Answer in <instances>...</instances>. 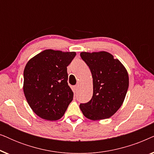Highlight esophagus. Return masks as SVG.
I'll return each instance as SVG.
<instances>
[{"label":"esophagus","instance_id":"1","mask_svg":"<svg viewBox=\"0 0 154 154\" xmlns=\"http://www.w3.org/2000/svg\"><path fill=\"white\" fill-rule=\"evenodd\" d=\"M79 85H76L74 86L75 91H78V90H79Z\"/></svg>","mask_w":154,"mask_h":154}]
</instances>
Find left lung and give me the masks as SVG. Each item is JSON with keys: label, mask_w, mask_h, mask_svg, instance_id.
Returning a JSON list of instances; mask_svg holds the SVG:
<instances>
[{"label": "left lung", "mask_w": 154, "mask_h": 154, "mask_svg": "<svg viewBox=\"0 0 154 154\" xmlns=\"http://www.w3.org/2000/svg\"><path fill=\"white\" fill-rule=\"evenodd\" d=\"M91 71L93 94L90 102L80 104L84 116L92 121L110 118L122 106L129 86L124 65L106 51L80 54Z\"/></svg>", "instance_id": "8db88e82"}]
</instances>
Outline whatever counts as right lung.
<instances>
[{"mask_svg":"<svg viewBox=\"0 0 154 154\" xmlns=\"http://www.w3.org/2000/svg\"><path fill=\"white\" fill-rule=\"evenodd\" d=\"M75 54L48 49L26 63L23 90L31 109L41 119L52 121L61 119L73 100L66 67Z\"/></svg>","mask_w":154,"mask_h":154,"instance_id":"1","label":"right lung"}]
</instances>
